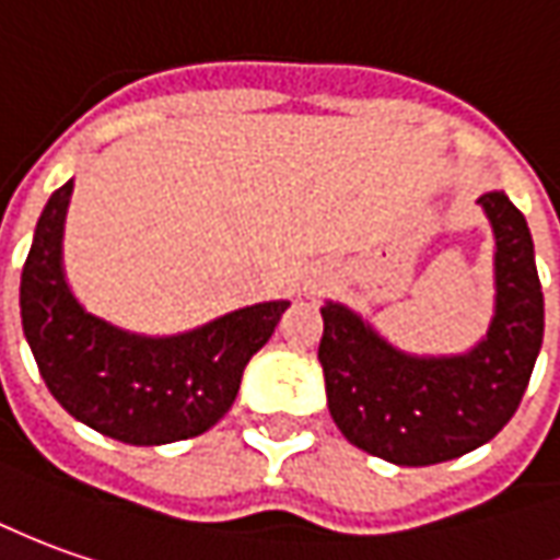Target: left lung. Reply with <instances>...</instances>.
Listing matches in <instances>:
<instances>
[{"label": "left lung", "instance_id": "1", "mask_svg": "<svg viewBox=\"0 0 560 560\" xmlns=\"http://www.w3.org/2000/svg\"><path fill=\"white\" fill-rule=\"evenodd\" d=\"M497 254L488 337L463 355H408L359 312L325 303L318 361L328 408L349 444L395 466H435L488 444L518 410L542 346V288L527 220L505 192H485Z\"/></svg>", "mask_w": 560, "mask_h": 560}]
</instances>
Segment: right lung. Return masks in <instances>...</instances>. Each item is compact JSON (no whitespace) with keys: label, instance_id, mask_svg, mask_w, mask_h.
Returning <instances> with one entry per match:
<instances>
[{"label":"right lung","instance_id":"add662e5","mask_svg":"<svg viewBox=\"0 0 560 560\" xmlns=\"http://www.w3.org/2000/svg\"><path fill=\"white\" fill-rule=\"evenodd\" d=\"M72 180L48 199L21 272V318L45 386L70 417L109 439L155 447L196 439L232 408L245 364L288 300L257 303L177 337H143L82 310L60 242Z\"/></svg>","mask_w":560,"mask_h":560}]
</instances>
